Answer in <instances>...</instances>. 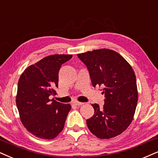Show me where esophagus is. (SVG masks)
Segmentation results:
<instances>
[{"label": "esophagus", "instance_id": "1", "mask_svg": "<svg viewBox=\"0 0 158 158\" xmlns=\"http://www.w3.org/2000/svg\"><path fill=\"white\" fill-rule=\"evenodd\" d=\"M83 104H84V103L78 102V101H74V102H73V105H74V106H81Z\"/></svg>", "mask_w": 158, "mask_h": 158}]
</instances>
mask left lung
<instances>
[{"label": "left lung", "mask_w": 158, "mask_h": 158, "mask_svg": "<svg viewBox=\"0 0 158 158\" xmlns=\"http://www.w3.org/2000/svg\"><path fill=\"white\" fill-rule=\"evenodd\" d=\"M86 65L94 87L102 86V108L92 104L94 114L86 120L89 130L100 139L122 133L131 124L138 102L136 77L131 65L114 50H94L77 54Z\"/></svg>", "instance_id": "8db88e82"}]
</instances>
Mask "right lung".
Listing matches in <instances>:
<instances>
[{
	"label": "right lung",
	"instance_id": "add662e5",
	"mask_svg": "<svg viewBox=\"0 0 158 158\" xmlns=\"http://www.w3.org/2000/svg\"><path fill=\"white\" fill-rule=\"evenodd\" d=\"M72 57L64 54L46 56L27 67L19 77L16 96L19 118L36 137L51 140L64 129L71 106L50 97L57 94L58 72Z\"/></svg>",
	"mask_w": 158,
	"mask_h": 158
}]
</instances>
